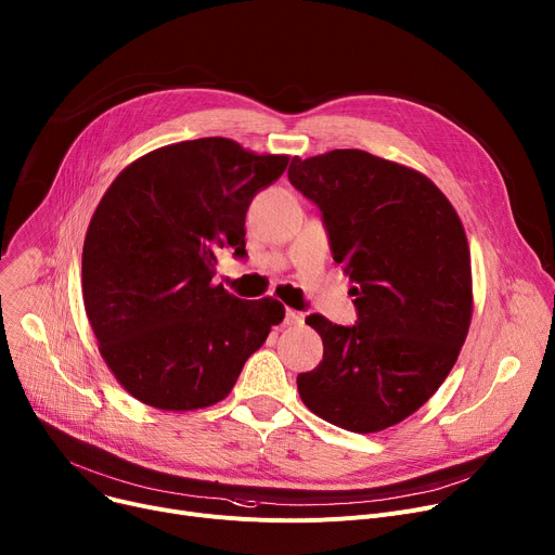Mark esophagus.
Wrapping results in <instances>:
<instances>
[{
  "instance_id": "34e87169",
  "label": "esophagus",
  "mask_w": 555,
  "mask_h": 555,
  "mask_svg": "<svg viewBox=\"0 0 555 555\" xmlns=\"http://www.w3.org/2000/svg\"><path fill=\"white\" fill-rule=\"evenodd\" d=\"M304 314L297 310H285V325H301Z\"/></svg>"
}]
</instances>
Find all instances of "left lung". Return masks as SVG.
Masks as SVG:
<instances>
[{"label": "left lung", "instance_id": "left-lung-1", "mask_svg": "<svg viewBox=\"0 0 555 555\" xmlns=\"http://www.w3.org/2000/svg\"><path fill=\"white\" fill-rule=\"evenodd\" d=\"M287 178L319 207L357 308L354 325L306 319L323 361L297 377L299 395L352 433L395 426L449 377L466 339L473 285L462 220L424 173L361 150L292 158Z\"/></svg>", "mask_w": 555, "mask_h": 555}]
</instances>
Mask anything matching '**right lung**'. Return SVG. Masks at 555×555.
<instances>
[{
	"instance_id": "right-lung-1",
	"label": "right lung",
	"mask_w": 555,
	"mask_h": 555,
	"mask_svg": "<svg viewBox=\"0 0 555 555\" xmlns=\"http://www.w3.org/2000/svg\"><path fill=\"white\" fill-rule=\"evenodd\" d=\"M287 160L228 138L184 140L131 163L102 196L82 249L85 310L111 373L142 403L225 399L283 321L276 299L243 301L211 276L218 249L247 256V207Z\"/></svg>"
}]
</instances>
